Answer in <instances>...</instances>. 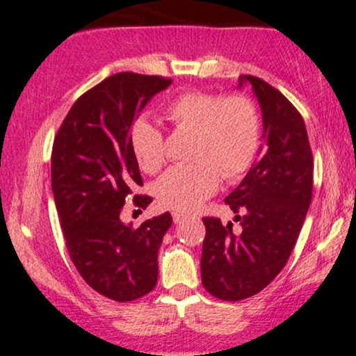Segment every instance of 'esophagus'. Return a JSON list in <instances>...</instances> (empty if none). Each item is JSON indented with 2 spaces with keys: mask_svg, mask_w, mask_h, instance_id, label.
Listing matches in <instances>:
<instances>
[{
  "mask_svg": "<svg viewBox=\"0 0 356 356\" xmlns=\"http://www.w3.org/2000/svg\"><path fill=\"white\" fill-rule=\"evenodd\" d=\"M171 216H173V222L175 225H178V222H181V219H183V214L181 213H171Z\"/></svg>",
  "mask_w": 356,
  "mask_h": 356,
  "instance_id": "esophagus-1",
  "label": "esophagus"
}]
</instances>
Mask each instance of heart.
<instances>
[{"instance_id": "heart-1", "label": "heart", "mask_w": 356, "mask_h": 356, "mask_svg": "<svg viewBox=\"0 0 356 356\" xmlns=\"http://www.w3.org/2000/svg\"><path fill=\"white\" fill-rule=\"evenodd\" d=\"M163 115L175 129L191 131L190 163L170 168L156 181L161 206L178 211L198 208L218 190L221 175L236 179L251 168L261 142V118L249 95L190 90L165 105ZM129 142L140 168L156 173L166 161L161 130L147 118L130 129Z\"/></svg>"}]
</instances>
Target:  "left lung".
I'll list each match as a JSON object with an SVG mask.
<instances>
[{
	"instance_id": "8db88e82",
	"label": "left lung",
	"mask_w": 356,
	"mask_h": 356,
	"mask_svg": "<svg viewBox=\"0 0 356 356\" xmlns=\"http://www.w3.org/2000/svg\"><path fill=\"white\" fill-rule=\"evenodd\" d=\"M249 82L261 104L264 145L239 186L225 200L243 226L203 218L206 236L201 280L216 299L238 302L267 287L287 264L312 201L314 156L300 112L285 95L254 76Z\"/></svg>"
}]
</instances>
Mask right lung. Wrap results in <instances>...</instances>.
Instances as JSON below:
<instances>
[{
  "mask_svg": "<svg viewBox=\"0 0 356 356\" xmlns=\"http://www.w3.org/2000/svg\"><path fill=\"white\" fill-rule=\"evenodd\" d=\"M171 79L118 72L82 94L52 143L51 185L65 248L82 279L100 296L131 302L153 291L158 249L170 213L137 229L120 221L124 204L143 185L129 135L140 112ZM148 195H135L145 209Z\"/></svg>",
  "mask_w": 356,
  "mask_h": 356,
  "instance_id": "add662e5",
  "label": "right lung"
}]
</instances>
